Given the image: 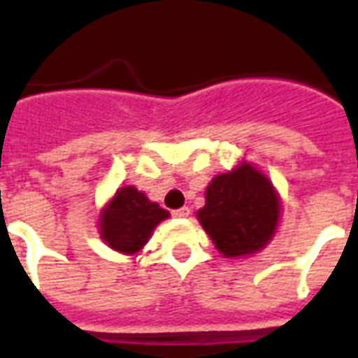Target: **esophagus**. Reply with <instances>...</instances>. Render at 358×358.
<instances>
[{
	"label": "esophagus",
	"mask_w": 358,
	"mask_h": 358,
	"mask_svg": "<svg viewBox=\"0 0 358 358\" xmlns=\"http://www.w3.org/2000/svg\"><path fill=\"white\" fill-rule=\"evenodd\" d=\"M189 208L184 206V208H178V210H174L173 215L174 217H180V219H185V217H189Z\"/></svg>",
	"instance_id": "obj_1"
}]
</instances>
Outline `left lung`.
<instances>
[{"label":"left lung","instance_id":"8db88e82","mask_svg":"<svg viewBox=\"0 0 358 358\" xmlns=\"http://www.w3.org/2000/svg\"><path fill=\"white\" fill-rule=\"evenodd\" d=\"M196 219L224 258H245L264 249L277 232L280 195L260 169L239 162L213 176Z\"/></svg>","mask_w":358,"mask_h":358}]
</instances>
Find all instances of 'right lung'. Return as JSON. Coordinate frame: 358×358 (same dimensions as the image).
I'll return each mask as SVG.
<instances>
[{"label": "right lung", "mask_w": 358, "mask_h": 358, "mask_svg": "<svg viewBox=\"0 0 358 358\" xmlns=\"http://www.w3.org/2000/svg\"><path fill=\"white\" fill-rule=\"evenodd\" d=\"M171 213L152 202L135 185H124L106 202L98 217V234L103 243L120 255L143 250L154 229Z\"/></svg>", "instance_id": "obj_1"}]
</instances>
